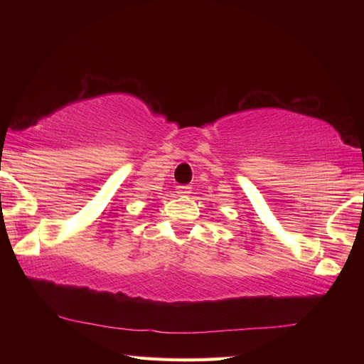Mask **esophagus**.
<instances>
[{
  "label": "esophagus",
  "instance_id": "esophagus-1",
  "mask_svg": "<svg viewBox=\"0 0 364 364\" xmlns=\"http://www.w3.org/2000/svg\"><path fill=\"white\" fill-rule=\"evenodd\" d=\"M189 191H191L189 186H178V194H181V196L189 194Z\"/></svg>",
  "mask_w": 364,
  "mask_h": 364
}]
</instances>
